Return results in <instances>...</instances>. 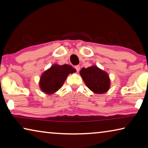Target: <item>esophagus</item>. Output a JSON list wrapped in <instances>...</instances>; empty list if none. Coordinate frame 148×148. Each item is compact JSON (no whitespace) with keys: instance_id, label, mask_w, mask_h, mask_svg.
<instances>
[{"instance_id":"1","label":"esophagus","mask_w":148,"mask_h":148,"mask_svg":"<svg viewBox=\"0 0 148 148\" xmlns=\"http://www.w3.org/2000/svg\"><path fill=\"white\" fill-rule=\"evenodd\" d=\"M75 69H76L77 72H79L80 70V66H79V65H76V66H75Z\"/></svg>"}]
</instances>
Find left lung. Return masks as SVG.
<instances>
[{"label": "left lung", "mask_w": 148, "mask_h": 148, "mask_svg": "<svg viewBox=\"0 0 148 148\" xmlns=\"http://www.w3.org/2000/svg\"><path fill=\"white\" fill-rule=\"evenodd\" d=\"M87 87L95 93L103 94L110 88V79L108 74L96 65L82 68L79 72Z\"/></svg>", "instance_id": "obj_1"}]
</instances>
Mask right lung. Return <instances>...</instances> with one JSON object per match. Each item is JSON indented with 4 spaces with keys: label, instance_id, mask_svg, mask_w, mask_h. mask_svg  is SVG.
Masks as SVG:
<instances>
[{
    "label": "right lung",
    "instance_id": "obj_1",
    "mask_svg": "<svg viewBox=\"0 0 148 148\" xmlns=\"http://www.w3.org/2000/svg\"><path fill=\"white\" fill-rule=\"evenodd\" d=\"M76 72V69L69 64H53L42 74L39 81L40 89L45 94H53L61 88L69 75Z\"/></svg>",
    "mask_w": 148,
    "mask_h": 148
}]
</instances>
